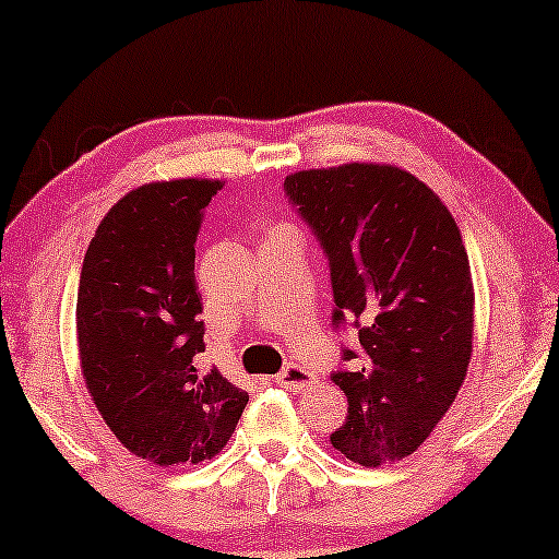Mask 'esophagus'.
<instances>
[{"label":"esophagus","mask_w":559,"mask_h":559,"mask_svg":"<svg viewBox=\"0 0 559 559\" xmlns=\"http://www.w3.org/2000/svg\"><path fill=\"white\" fill-rule=\"evenodd\" d=\"M275 381H278L284 389H301V386H310L312 373L297 362H288L286 368L275 376Z\"/></svg>","instance_id":"obj_1"}]
</instances>
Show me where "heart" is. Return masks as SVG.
<instances>
[{"instance_id": "b5f03b06", "label": "heart", "mask_w": 559, "mask_h": 559, "mask_svg": "<svg viewBox=\"0 0 559 559\" xmlns=\"http://www.w3.org/2000/svg\"><path fill=\"white\" fill-rule=\"evenodd\" d=\"M278 230H294V228L286 226V223H281V226H273L271 230H267V234H278Z\"/></svg>"}]
</instances>
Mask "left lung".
Returning <instances> with one entry per match:
<instances>
[{"instance_id": "obj_1", "label": "left lung", "mask_w": 559, "mask_h": 559, "mask_svg": "<svg viewBox=\"0 0 559 559\" xmlns=\"http://www.w3.org/2000/svg\"><path fill=\"white\" fill-rule=\"evenodd\" d=\"M331 265L333 325L360 349L331 381L349 409L331 444L378 467L409 457L452 407L473 357V278L457 223L413 173L381 163L286 176Z\"/></svg>"}]
</instances>
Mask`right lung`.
<instances>
[{
    "instance_id": "obj_1",
    "label": "right lung",
    "mask_w": 559,
    "mask_h": 559,
    "mask_svg": "<svg viewBox=\"0 0 559 559\" xmlns=\"http://www.w3.org/2000/svg\"><path fill=\"white\" fill-rule=\"evenodd\" d=\"M221 181L178 178L128 191L81 267L75 333L86 389L128 452L155 465L213 460L249 394L202 370L194 241Z\"/></svg>"
}]
</instances>
